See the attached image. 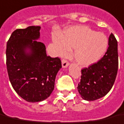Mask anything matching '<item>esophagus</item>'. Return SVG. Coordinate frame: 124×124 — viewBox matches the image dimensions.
<instances>
[{
	"label": "esophagus",
	"instance_id": "1",
	"mask_svg": "<svg viewBox=\"0 0 124 124\" xmlns=\"http://www.w3.org/2000/svg\"><path fill=\"white\" fill-rule=\"evenodd\" d=\"M62 68H67V67L69 66V62H68L67 60L64 59H62Z\"/></svg>",
	"mask_w": 124,
	"mask_h": 124
}]
</instances>
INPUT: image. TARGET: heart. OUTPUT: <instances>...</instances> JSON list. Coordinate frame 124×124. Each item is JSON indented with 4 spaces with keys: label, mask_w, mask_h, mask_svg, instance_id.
<instances>
[{
    "label": "heart",
    "mask_w": 124,
    "mask_h": 124,
    "mask_svg": "<svg viewBox=\"0 0 124 124\" xmlns=\"http://www.w3.org/2000/svg\"><path fill=\"white\" fill-rule=\"evenodd\" d=\"M60 55L75 49L74 57L82 66H89L98 62L106 52L108 41L101 32H95L87 26L78 25L66 29L60 37H54Z\"/></svg>",
    "instance_id": "heart-1"
}]
</instances>
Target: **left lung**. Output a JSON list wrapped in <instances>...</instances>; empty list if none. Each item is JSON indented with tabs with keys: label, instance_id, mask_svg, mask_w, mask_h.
<instances>
[{
	"label": "left lung",
	"instance_id": "obj_1",
	"mask_svg": "<svg viewBox=\"0 0 124 124\" xmlns=\"http://www.w3.org/2000/svg\"><path fill=\"white\" fill-rule=\"evenodd\" d=\"M118 69V42L113 34L108 39L105 54L97 63L81 70L78 90L83 99L93 101L102 98L112 87Z\"/></svg>",
	"mask_w": 124,
	"mask_h": 124
}]
</instances>
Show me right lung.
Returning <instances> with one entry per match:
<instances>
[{
    "label": "right lung",
    "instance_id": "add662e5",
    "mask_svg": "<svg viewBox=\"0 0 124 124\" xmlns=\"http://www.w3.org/2000/svg\"><path fill=\"white\" fill-rule=\"evenodd\" d=\"M40 26L18 29L6 45V67L14 89L30 102L43 101L54 89L56 76L62 68L59 58L46 55L40 38Z\"/></svg>",
    "mask_w": 124,
    "mask_h": 124
}]
</instances>
